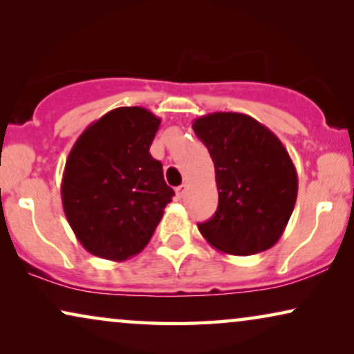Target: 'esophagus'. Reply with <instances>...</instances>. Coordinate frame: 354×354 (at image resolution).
<instances>
[{
	"label": "esophagus",
	"mask_w": 354,
	"mask_h": 354,
	"mask_svg": "<svg viewBox=\"0 0 354 354\" xmlns=\"http://www.w3.org/2000/svg\"><path fill=\"white\" fill-rule=\"evenodd\" d=\"M188 192V185L187 183H182L180 187L176 188V193H177V198H183L185 196V193Z\"/></svg>",
	"instance_id": "34e87169"
}]
</instances>
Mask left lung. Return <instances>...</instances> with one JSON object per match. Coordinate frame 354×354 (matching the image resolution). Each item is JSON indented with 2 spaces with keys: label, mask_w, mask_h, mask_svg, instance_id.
Listing matches in <instances>:
<instances>
[{
  "label": "left lung",
  "mask_w": 354,
  "mask_h": 354,
  "mask_svg": "<svg viewBox=\"0 0 354 354\" xmlns=\"http://www.w3.org/2000/svg\"><path fill=\"white\" fill-rule=\"evenodd\" d=\"M216 169L219 205L198 224L211 246L250 256L277 243L292 216L298 176L275 133L251 115L211 113L193 120Z\"/></svg>",
  "instance_id": "left-lung-1"
}]
</instances>
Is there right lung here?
<instances>
[{
	"label": "right lung",
	"mask_w": 354,
	"mask_h": 354,
	"mask_svg": "<svg viewBox=\"0 0 354 354\" xmlns=\"http://www.w3.org/2000/svg\"><path fill=\"white\" fill-rule=\"evenodd\" d=\"M161 119L132 106L106 113L72 147L62 174L67 222L88 253L125 261L148 245L171 203L162 164L149 154Z\"/></svg>",
	"instance_id": "right-lung-1"
}]
</instances>
